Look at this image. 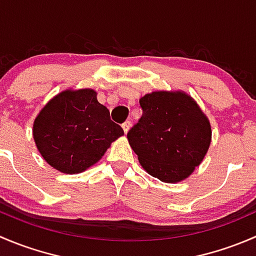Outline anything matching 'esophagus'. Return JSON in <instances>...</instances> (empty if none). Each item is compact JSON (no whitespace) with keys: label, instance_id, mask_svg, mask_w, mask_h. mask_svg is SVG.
<instances>
[{"label":"esophagus","instance_id":"esophagus-1","mask_svg":"<svg viewBox=\"0 0 256 256\" xmlns=\"http://www.w3.org/2000/svg\"><path fill=\"white\" fill-rule=\"evenodd\" d=\"M130 128H131V121H125V122L122 124V128L125 134H128V131L130 130Z\"/></svg>","mask_w":256,"mask_h":256}]
</instances>
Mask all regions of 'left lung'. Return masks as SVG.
<instances>
[{
	"instance_id": "8db88e82",
	"label": "left lung",
	"mask_w": 256,
	"mask_h": 256,
	"mask_svg": "<svg viewBox=\"0 0 256 256\" xmlns=\"http://www.w3.org/2000/svg\"><path fill=\"white\" fill-rule=\"evenodd\" d=\"M142 116L128 132L131 148L148 174L177 183L192 174L207 154L210 124L183 92H152L140 99Z\"/></svg>"
}]
</instances>
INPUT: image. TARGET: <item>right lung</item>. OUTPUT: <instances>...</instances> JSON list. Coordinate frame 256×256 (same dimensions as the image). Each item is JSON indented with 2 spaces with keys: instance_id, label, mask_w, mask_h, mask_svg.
Returning <instances> with one entry per match:
<instances>
[{
  "instance_id": "1",
  "label": "right lung",
  "mask_w": 256,
  "mask_h": 256,
  "mask_svg": "<svg viewBox=\"0 0 256 256\" xmlns=\"http://www.w3.org/2000/svg\"><path fill=\"white\" fill-rule=\"evenodd\" d=\"M124 135L92 89L64 90L50 99L33 124V138L48 164L66 174L96 164Z\"/></svg>"
}]
</instances>
